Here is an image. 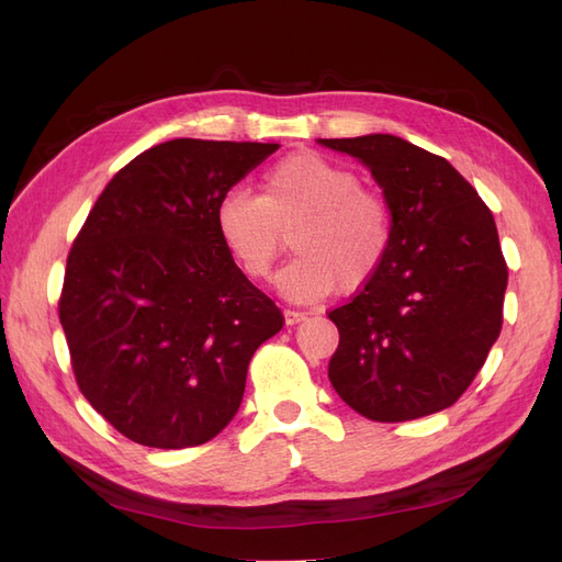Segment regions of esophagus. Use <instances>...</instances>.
Instances as JSON below:
<instances>
[{
    "mask_svg": "<svg viewBox=\"0 0 562 562\" xmlns=\"http://www.w3.org/2000/svg\"><path fill=\"white\" fill-rule=\"evenodd\" d=\"M283 318H285V326H297V323H302L304 318H307V316H304L302 312H293V310H285L283 312Z\"/></svg>",
    "mask_w": 562,
    "mask_h": 562,
    "instance_id": "34e87169",
    "label": "esophagus"
}]
</instances>
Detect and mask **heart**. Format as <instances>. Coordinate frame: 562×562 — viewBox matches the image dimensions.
Instances as JSON below:
<instances>
[{
	"mask_svg": "<svg viewBox=\"0 0 562 562\" xmlns=\"http://www.w3.org/2000/svg\"><path fill=\"white\" fill-rule=\"evenodd\" d=\"M220 241L248 279L269 277L293 232L297 258L277 277V291L310 304L359 291L380 269L391 244L384 199L359 187V176L316 151L283 157L262 178V194L229 190L215 209Z\"/></svg>",
	"mask_w": 562,
	"mask_h": 562,
	"instance_id": "heart-1",
	"label": "heart"
}]
</instances>
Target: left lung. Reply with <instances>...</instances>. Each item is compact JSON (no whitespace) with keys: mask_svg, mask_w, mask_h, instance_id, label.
Segmentation results:
<instances>
[{"mask_svg":"<svg viewBox=\"0 0 562 562\" xmlns=\"http://www.w3.org/2000/svg\"><path fill=\"white\" fill-rule=\"evenodd\" d=\"M318 145L359 159L391 213V244L375 277L328 314L339 330L330 384L375 422L446 411L502 330L508 269L495 217L450 161L396 135Z\"/></svg>","mask_w":562,"mask_h":562,"instance_id":"left-lung-1","label":"left lung"}]
</instances>
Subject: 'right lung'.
Here are the masks:
<instances>
[{"label": "right lung", "instance_id": "obj_1", "mask_svg": "<svg viewBox=\"0 0 562 562\" xmlns=\"http://www.w3.org/2000/svg\"><path fill=\"white\" fill-rule=\"evenodd\" d=\"M277 149L151 147L108 182L72 244L58 314L75 378L133 443L215 438L239 411L255 349L283 328L215 229L220 199Z\"/></svg>", "mask_w": 562, "mask_h": 562}]
</instances>
